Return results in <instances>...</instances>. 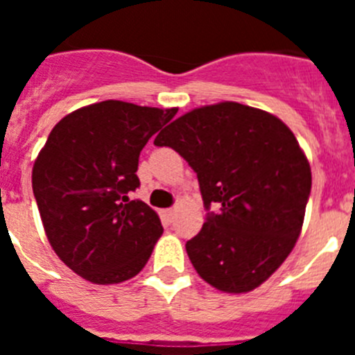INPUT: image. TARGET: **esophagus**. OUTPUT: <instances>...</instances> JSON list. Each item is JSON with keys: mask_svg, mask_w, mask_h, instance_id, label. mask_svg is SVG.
Returning a JSON list of instances; mask_svg holds the SVG:
<instances>
[{"mask_svg": "<svg viewBox=\"0 0 355 355\" xmlns=\"http://www.w3.org/2000/svg\"><path fill=\"white\" fill-rule=\"evenodd\" d=\"M174 213H175L174 208H168V209H165V211H163V215H165V218H167L168 222H172V218H174Z\"/></svg>", "mask_w": 355, "mask_h": 355, "instance_id": "1", "label": "esophagus"}]
</instances>
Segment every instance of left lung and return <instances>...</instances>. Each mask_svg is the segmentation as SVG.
I'll return each mask as SVG.
<instances>
[{
	"instance_id": "1",
	"label": "left lung",
	"mask_w": 355,
	"mask_h": 355,
	"mask_svg": "<svg viewBox=\"0 0 355 355\" xmlns=\"http://www.w3.org/2000/svg\"><path fill=\"white\" fill-rule=\"evenodd\" d=\"M155 146L180 153L199 180L208 215L187 241L197 274L225 293L265 283L295 247L311 193V168L290 128L225 101L175 119Z\"/></svg>"
}]
</instances>
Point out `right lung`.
<instances>
[{
    "label": "right lung",
    "mask_w": 355,
    "mask_h": 355,
    "mask_svg": "<svg viewBox=\"0 0 355 355\" xmlns=\"http://www.w3.org/2000/svg\"><path fill=\"white\" fill-rule=\"evenodd\" d=\"M178 114L103 101L65 115L31 172L44 231L56 256L83 279L115 284L146 266L163 227L128 193L140 187V150Z\"/></svg>",
    "instance_id": "1"
}]
</instances>
